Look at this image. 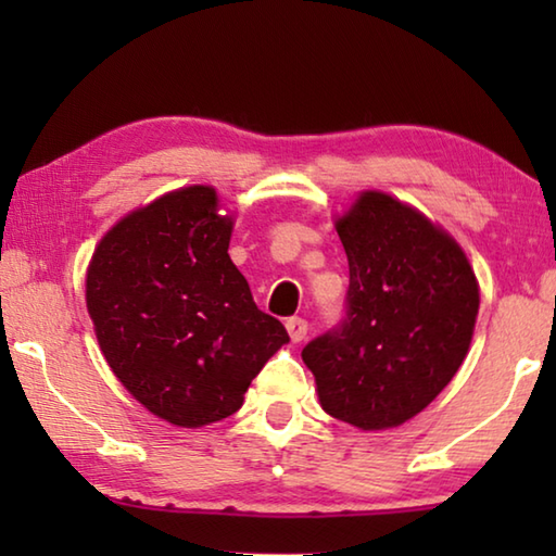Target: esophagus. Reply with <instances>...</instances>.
Masks as SVG:
<instances>
[{"mask_svg":"<svg viewBox=\"0 0 556 556\" xmlns=\"http://www.w3.org/2000/svg\"><path fill=\"white\" fill-rule=\"evenodd\" d=\"M287 331H289V338L294 343H301L306 338V333H308V324H306V318H299V316H294V318H287Z\"/></svg>","mask_w":556,"mask_h":556,"instance_id":"34e87169","label":"esophagus"}]
</instances>
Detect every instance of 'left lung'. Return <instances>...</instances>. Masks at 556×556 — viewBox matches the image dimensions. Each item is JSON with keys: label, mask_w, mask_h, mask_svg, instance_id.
Masks as SVG:
<instances>
[{"label": "left lung", "mask_w": 556, "mask_h": 556, "mask_svg": "<svg viewBox=\"0 0 556 556\" xmlns=\"http://www.w3.org/2000/svg\"><path fill=\"white\" fill-rule=\"evenodd\" d=\"M336 230L351 271L345 316L301 357L331 417L365 431L397 427L464 363L478 281L444 230L388 193H363Z\"/></svg>", "instance_id": "left-lung-1"}]
</instances>
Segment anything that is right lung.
<instances>
[{
    "label": "right lung",
    "mask_w": 556,
    "mask_h": 556,
    "mask_svg": "<svg viewBox=\"0 0 556 556\" xmlns=\"http://www.w3.org/2000/svg\"><path fill=\"white\" fill-rule=\"evenodd\" d=\"M215 211L211 186L162 195L102 238L86 279L112 372L149 412L188 429L238 412L289 341L232 265V220Z\"/></svg>",
    "instance_id": "add662e5"
}]
</instances>
